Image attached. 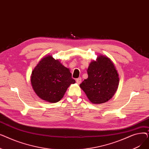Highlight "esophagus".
Segmentation results:
<instances>
[{
	"mask_svg": "<svg viewBox=\"0 0 149 149\" xmlns=\"http://www.w3.org/2000/svg\"><path fill=\"white\" fill-rule=\"evenodd\" d=\"M76 82L77 84H80L81 82V78L80 77V78H78V79H76Z\"/></svg>",
	"mask_w": 149,
	"mask_h": 149,
	"instance_id": "obj_1",
	"label": "esophagus"
}]
</instances>
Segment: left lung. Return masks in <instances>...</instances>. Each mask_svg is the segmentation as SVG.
<instances>
[{"instance_id": "1", "label": "left lung", "mask_w": 149, "mask_h": 149, "mask_svg": "<svg viewBox=\"0 0 149 149\" xmlns=\"http://www.w3.org/2000/svg\"><path fill=\"white\" fill-rule=\"evenodd\" d=\"M88 77L80 87L93 104L104 103L112 98L119 84L117 70L108 57L101 56L92 61L87 70Z\"/></svg>"}]
</instances>
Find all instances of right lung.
<instances>
[{
	"label": "right lung",
	"mask_w": 149,
	"mask_h": 149,
	"mask_svg": "<svg viewBox=\"0 0 149 149\" xmlns=\"http://www.w3.org/2000/svg\"><path fill=\"white\" fill-rule=\"evenodd\" d=\"M31 84L38 97L50 103L60 101L70 84L75 81L69 69L51 56L44 57L34 68Z\"/></svg>",
	"instance_id": "add662e5"
}]
</instances>
